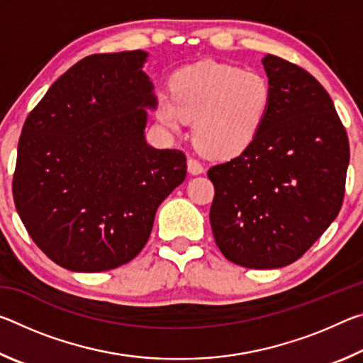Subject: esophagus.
I'll return each mask as SVG.
<instances>
[{"label": "esophagus", "mask_w": 363, "mask_h": 363, "mask_svg": "<svg viewBox=\"0 0 363 363\" xmlns=\"http://www.w3.org/2000/svg\"><path fill=\"white\" fill-rule=\"evenodd\" d=\"M187 169H189V173L190 174H201L203 173V164H201L199 160H195V158H189V162H187Z\"/></svg>", "instance_id": "esophagus-1"}]
</instances>
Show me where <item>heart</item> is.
Returning <instances> with one entry per match:
<instances>
[{
    "label": "heart",
    "instance_id": "b5f03b06",
    "mask_svg": "<svg viewBox=\"0 0 363 363\" xmlns=\"http://www.w3.org/2000/svg\"><path fill=\"white\" fill-rule=\"evenodd\" d=\"M171 94H158V120L179 131L195 119V145L220 160L242 155L253 145L272 106V91L262 75L213 60L177 70Z\"/></svg>",
    "mask_w": 363,
    "mask_h": 363
}]
</instances>
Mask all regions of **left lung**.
I'll return each mask as SVG.
<instances>
[{
    "mask_svg": "<svg viewBox=\"0 0 363 363\" xmlns=\"http://www.w3.org/2000/svg\"><path fill=\"white\" fill-rule=\"evenodd\" d=\"M272 106L242 155L208 169L210 223L227 259L277 269L299 259L341 210L349 140L333 101L301 67L262 59Z\"/></svg>",
    "mask_w": 363,
    "mask_h": 363,
    "instance_id": "1",
    "label": "left lung"
}]
</instances>
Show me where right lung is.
<instances>
[{
  "label": "right lung",
  "instance_id": "add662e5",
  "mask_svg": "<svg viewBox=\"0 0 363 363\" xmlns=\"http://www.w3.org/2000/svg\"><path fill=\"white\" fill-rule=\"evenodd\" d=\"M149 54H93L52 83L23 123L12 195L28 235L60 267L102 272L136 257L184 152L147 144L157 107Z\"/></svg>",
  "mask_w": 363,
  "mask_h": 363
}]
</instances>
